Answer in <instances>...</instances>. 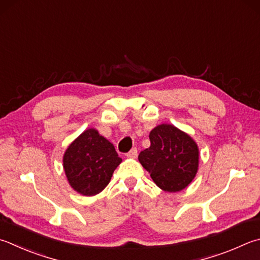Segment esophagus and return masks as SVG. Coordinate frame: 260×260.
Returning a JSON list of instances; mask_svg holds the SVG:
<instances>
[{"mask_svg":"<svg viewBox=\"0 0 260 260\" xmlns=\"http://www.w3.org/2000/svg\"><path fill=\"white\" fill-rule=\"evenodd\" d=\"M127 157H128V158H136V157H138V149H136V148L132 149L129 152L127 153Z\"/></svg>","mask_w":260,"mask_h":260,"instance_id":"esophagus-1","label":"esophagus"}]
</instances>
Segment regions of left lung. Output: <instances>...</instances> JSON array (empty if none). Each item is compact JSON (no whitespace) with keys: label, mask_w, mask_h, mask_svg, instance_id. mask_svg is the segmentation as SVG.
Wrapping results in <instances>:
<instances>
[{"label":"left lung","mask_w":260,"mask_h":260,"mask_svg":"<svg viewBox=\"0 0 260 260\" xmlns=\"http://www.w3.org/2000/svg\"><path fill=\"white\" fill-rule=\"evenodd\" d=\"M150 148L139 160L157 185L178 192L192 182L198 172L199 150L194 141L173 125H159L150 132Z\"/></svg>","instance_id":"obj_1"}]
</instances>
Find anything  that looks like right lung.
<instances>
[{
  "instance_id": "1",
  "label": "right lung",
  "mask_w": 260,
  "mask_h": 260,
  "mask_svg": "<svg viewBox=\"0 0 260 260\" xmlns=\"http://www.w3.org/2000/svg\"><path fill=\"white\" fill-rule=\"evenodd\" d=\"M120 162L115 146L95 129L85 131L63 155V168L70 185L87 197L98 194L109 184Z\"/></svg>"
}]
</instances>
